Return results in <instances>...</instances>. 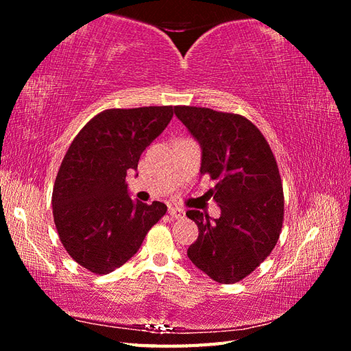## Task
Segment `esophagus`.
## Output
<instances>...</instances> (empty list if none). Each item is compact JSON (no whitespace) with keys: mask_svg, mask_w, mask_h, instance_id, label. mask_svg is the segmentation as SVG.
<instances>
[{"mask_svg":"<svg viewBox=\"0 0 351 351\" xmlns=\"http://www.w3.org/2000/svg\"><path fill=\"white\" fill-rule=\"evenodd\" d=\"M169 214H170V217H173V219H184L185 211L181 210V208H178V206H170Z\"/></svg>","mask_w":351,"mask_h":351,"instance_id":"34e87169","label":"esophagus"}]
</instances>
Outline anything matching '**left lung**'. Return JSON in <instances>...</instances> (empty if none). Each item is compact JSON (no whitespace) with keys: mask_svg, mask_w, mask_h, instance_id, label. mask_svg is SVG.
<instances>
[{"mask_svg":"<svg viewBox=\"0 0 351 351\" xmlns=\"http://www.w3.org/2000/svg\"><path fill=\"white\" fill-rule=\"evenodd\" d=\"M175 114L202 146L200 175L215 181L206 193L221 215L189 210L199 237L187 255L215 282L243 280L270 255L283 223V189L278 162L255 125L235 113L175 107Z\"/></svg>","mask_w":351,"mask_h":351,"instance_id":"8db88e82","label":"left lung"}]
</instances>
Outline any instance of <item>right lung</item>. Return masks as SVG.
Returning a JSON list of instances; mask_svg holds the SVG:
<instances>
[{
  "label": "right lung",
  "instance_id": "obj_1",
  "mask_svg": "<svg viewBox=\"0 0 351 351\" xmlns=\"http://www.w3.org/2000/svg\"><path fill=\"white\" fill-rule=\"evenodd\" d=\"M171 117V106L108 108L72 140L52 189V215L63 247L88 271L123 265L166 214L161 202H132L125 178Z\"/></svg>",
  "mask_w": 351,
  "mask_h": 351
}]
</instances>
